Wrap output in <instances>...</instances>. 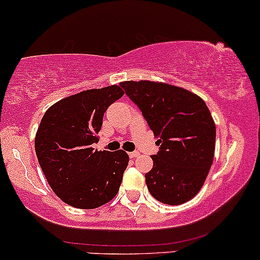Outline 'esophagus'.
<instances>
[{
    "mask_svg": "<svg viewBox=\"0 0 260 260\" xmlns=\"http://www.w3.org/2000/svg\"><path fill=\"white\" fill-rule=\"evenodd\" d=\"M139 151H131V153H128V155H129V157H137V156H139Z\"/></svg>",
    "mask_w": 260,
    "mask_h": 260,
    "instance_id": "obj_1",
    "label": "esophagus"
}]
</instances>
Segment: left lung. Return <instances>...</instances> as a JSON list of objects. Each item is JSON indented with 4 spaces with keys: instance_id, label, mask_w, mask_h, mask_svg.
<instances>
[{
    "instance_id": "1",
    "label": "left lung",
    "mask_w": 260,
    "mask_h": 260,
    "mask_svg": "<svg viewBox=\"0 0 260 260\" xmlns=\"http://www.w3.org/2000/svg\"><path fill=\"white\" fill-rule=\"evenodd\" d=\"M121 88L142 111L159 151L145 174L150 194L164 204H183L204 184L215 151L216 129L201 98L186 89L148 80H127Z\"/></svg>"
}]
</instances>
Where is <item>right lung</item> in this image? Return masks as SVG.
<instances>
[{"instance_id": "1", "label": "right lung", "mask_w": 260, "mask_h": 260, "mask_svg": "<svg viewBox=\"0 0 260 260\" xmlns=\"http://www.w3.org/2000/svg\"><path fill=\"white\" fill-rule=\"evenodd\" d=\"M123 96L120 86L90 89L59 100L45 112L35 153L58 198L78 209H95L120 189L129 157L126 151H98L91 145L107 107Z\"/></svg>"}]
</instances>
